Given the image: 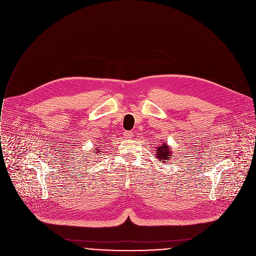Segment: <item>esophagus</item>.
<instances>
[{
    "instance_id": "1",
    "label": "esophagus",
    "mask_w": 256,
    "mask_h": 256,
    "mask_svg": "<svg viewBox=\"0 0 256 256\" xmlns=\"http://www.w3.org/2000/svg\"><path fill=\"white\" fill-rule=\"evenodd\" d=\"M132 135H133V133H132L131 131H125V132H124V136H125V138H131V137H132Z\"/></svg>"
}]
</instances>
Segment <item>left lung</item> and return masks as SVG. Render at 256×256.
Instances as JSON below:
<instances>
[{
  "instance_id": "obj_1",
  "label": "left lung",
  "mask_w": 256,
  "mask_h": 256,
  "mask_svg": "<svg viewBox=\"0 0 256 256\" xmlns=\"http://www.w3.org/2000/svg\"><path fill=\"white\" fill-rule=\"evenodd\" d=\"M170 150L172 149L168 148L166 143H164L160 146H156V158L160 162H170L172 160V151Z\"/></svg>"
}]
</instances>
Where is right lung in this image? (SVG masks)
Here are the masks:
<instances>
[{"label":"right lung","instance_id":"1","mask_svg":"<svg viewBox=\"0 0 256 256\" xmlns=\"http://www.w3.org/2000/svg\"><path fill=\"white\" fill-rule=\"evenodd\" d=\"M94 147H98V145H96V146H94ZM92 151H94V150H92ZM100 149H98V150L96 151V153H98H98H100Z\"/></svg>","mask_w":256,"mask_h":256}]
</instances>
